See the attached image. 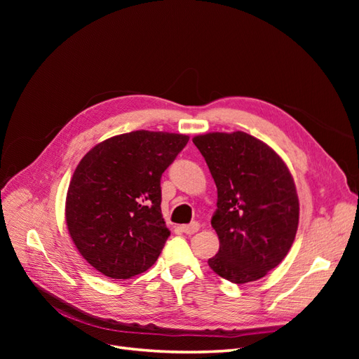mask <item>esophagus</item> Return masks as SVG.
<instances>
[{
  "instance_id": "esophagus-1",
  "label": "esophagus",
  "mask_w": 359,
  "mask_h": 359,
  "mask_svg": "<svg viewBox=\"0 0 359 359\" xmlns=\"http://www.w3.org/2000/svg\"><path fill=\"white\" fill-rule=\"evenodd\" d=\"M181 231H182L184 233H187V235L196 233V232L199 231V223H198V222H193V223H190V224H182V226H181Z\"/></svg>"
}]
</instances>
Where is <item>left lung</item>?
<instances>
[{"label": "left lung", "instance_id": "1", "mask_svg": "<svg viewBox=\"0 0 359 359\" xmlns=\"http://www.w3.org/2000/svg\"><path fill=\"white\" fill-rule=\"evenodd\" d=\"M217 186L211 224L220 240L208 260L236 285L256 281L283 260L295 240L299 202L285 161L244 132L193 137Z\"/></svg>", "mask_w": 359, "mask_h": 359}]
</instances>
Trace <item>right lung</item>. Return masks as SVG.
<instances>
[{
  "instance_id": "add662e5",
  "label": "right lung",
  "mask_w": 359,
  "mask_h": 359,
  "mask_svg": "<svg viewBox=\"0 0 359 359\" xmlns=\"http://www.w3.org/2000/svg\"><path fill=\"white\" fill-rule=\"evenodd\" d=\"M189 136L137 132L106 139L76 168L66 222L79 253L102 274L132 278L154 265L170 235L160 180Z\"/></svg>"
}]
</instances>
